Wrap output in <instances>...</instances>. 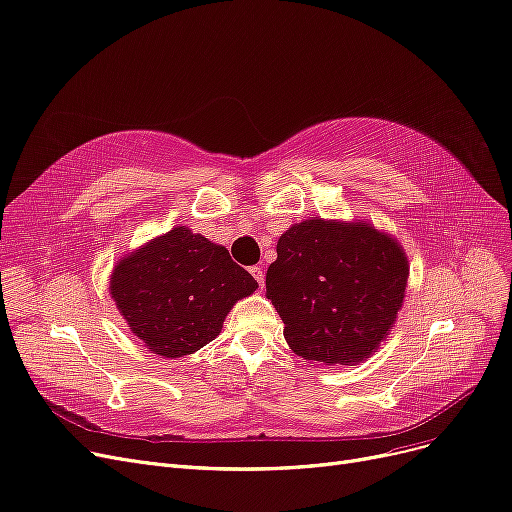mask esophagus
I'll return each mask as SVG.
<instances>
[{
  "instance_id": "1",
  "label": "esophagus",
  "mask_w": 512,
  "mask_h": 512,
  "mask_svg": "<svg viewBox=\"0 0 512 512\" xmlns=\"http://www.w3.org/2000/svg\"><path fill=\"white\" fill-rule=\"evenodd\" d=\"M251 274L255 276V280L259 283V289H263V280H266V272H263V268H259V266L251 268Z\"/></svg>"
}]
</instances>
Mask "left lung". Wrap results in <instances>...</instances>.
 I'll use <instances>...</instances> for the list:
<instances>
[{
	"mask_svg": "<svg viewBox=\"0 0 512 512\" xmlns=\"http://www.w3.org/2000/svg\"><path fill=\"white\" fill-rule=\"evenodd\" d=\"M276 255L266 295L295 355L355 366L389 336L408 280L398 240L366 221L310 217L278 238Z\"/></svg>",
	"mask_w": 512,
	"mask_h": 512,
	"instance_id": "obj_1",
	"label": "left lung"
}]
</instances>
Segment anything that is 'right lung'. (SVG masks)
<instances>
[{
  "mask_svg": "<svg viewBox=\"0 0 512 512\" xmlns=\"http://www.w3.org/2000/svg\"><path fill=\"white\" fill-rule=\"evenodd\" d=\"M257 280L221 244L180 225L123 257L110 295L146 349L161 357L200 351L219 336L227 312Z\"/></svg>",
  "mask_w": 512,
  "mask_h": 512,
  "instance_id": "add662e5",
  "label": "right lung"
}]
</instances>
